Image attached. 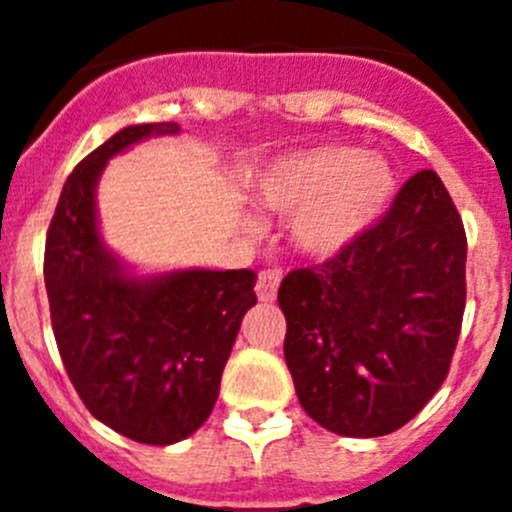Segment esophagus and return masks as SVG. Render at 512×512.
<instances>
[{"mask_svg":"<svg viewBox=\"0 0 512 512\" xmlns=\"http://www.w3.org/2000/svg\"><path fill=\"white\" fill-rule=\"evenodd\" d=\"M278 288H280L278 270H262L260 275H257V298H260L262 303H272L275 295H278Z\"/></svg>","mask_w":512,"mask_h":512,"instance_id":"34e87169","label":"esophagus"}]
</instances>
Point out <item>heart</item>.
<instances>
[{
  "instance_id": "b5f03b06",
  "label": "heart",
  "mask_w": 512,
  "mask_h": 512,
  "mask_svg": "<svg viewBox=\"0 0 512 512\" xmlns=\"http://www.w3.org/2000/svg\"><path fill=\"white\" fill-rule=\"evenodd\" d=\"M394 194V171L381 156L321 146L290 156L260 176L257 197L272 212L293 214L300 252L333 257L358 240Z\"/></svg>"
}]
</instances>
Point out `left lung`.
I'll list each match as a JSON object with an SVG mask.
<instances>
[{
  "mask_svg": "<svg viewBox=\"0 0 512 512\" xmlns=\"http://www.w3.org/2000/svg\"><path fill=\"white\" fill-rule=\"evenodd\" d=\"M467 237L432 169L331 260L285 275V364L300 407L341 437L417 417L452 364L465 313Z\"/></svg>",
  "mask_w": 512,
  "mask_h": 512,
  "instance_id": "8db88e82",
  "label": "left lung"
}]
</instances>
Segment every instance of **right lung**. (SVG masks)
<instances>
[{"label": "right lung", "instance_id": "obj_1", "mask_svg": "<svg viewBox=\"0 0 512 512\" xmlns=\"http://www.w3.org/2000/svg\"><path fill=\"white\" fill-rule=\"evenodd\" d=\"M176 123H141L85 156L62 186L45 242L57 351L98 422L143 444H174L212 414L247 310L252 270H179L138 278L105 247L95 186L108 159Z\"/></svg>", "mask_w": 512, "mask_h": 512}]
</instances>
